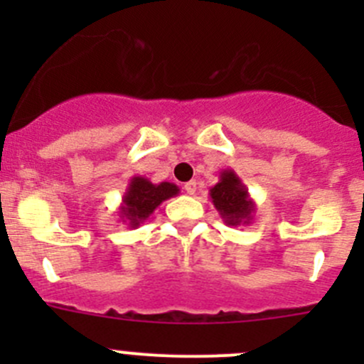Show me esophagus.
<instances>
[{"instance_id":"1","label":"esophagus","mask_w":364,"mask_h":364,"mask_svg":"<svg viewBox=\"0 0 364 364\" xmlns=\"http://www.w3.org/2000/svg\"><path fill=\"white\" fill-rule=\"evenodd\" d=\"M185 192L188 193V196H196L197 192V181H188L185 185Z\"/></svg>"}]
</instances>
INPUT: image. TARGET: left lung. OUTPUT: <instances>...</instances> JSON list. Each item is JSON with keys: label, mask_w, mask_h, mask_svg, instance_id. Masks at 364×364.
Wrapping results in <instances>:
<instances>
[{"label": "left lung", "mask_w": 364, "mask_h": 364, "mask_svg": "<svg viewBox=\"0 0 364 364\" xmlns=\"http://www.w3.org/2000/svg\"><path fill=\"white\" fill-rule=\"evenodd\" d=\"M209 199L225 225H250L253 222L257 204L248 193L247 185L232 168L220 172L218 183L209 188Z\"/></svg>", "instance_id": "8db88e82"}]
</instances>
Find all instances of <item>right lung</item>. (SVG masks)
<instances>
[{"label":"right lung","mask_w":364,"mask_h":364,"mask_svg":"<svg viewBox=\"0 0 364 364\" xmlns=\"http://www.w3.org/2000/svg\"><path fill=\"white\" fill-rule=\"evenodd\" d=\"M178 193L179 186H176L174 183L161 181L156 185L144 176H134L128 181L127 192L123 193V199L117 208L119 222L127 223L130 229H137L164 200L176 197Z\"/></svg>","instance_id":"obj_1"}]
</instances>
